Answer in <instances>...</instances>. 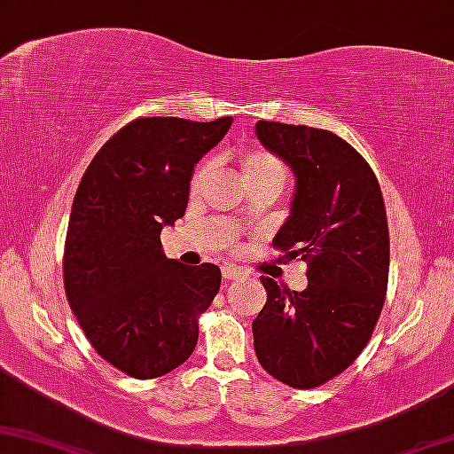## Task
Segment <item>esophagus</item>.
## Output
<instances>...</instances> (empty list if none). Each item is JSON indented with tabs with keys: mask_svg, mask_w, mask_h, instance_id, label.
<instances>
[{
	"mask_svg": "<svg viewBox=\"0 0 454 454\" xmlns=\"http://www.w3.org/2000/svg\"><path fill=\"white\" fill-rule=\"evenodd\" d=\"M243 270H240L237 263H226V266H222V277L226 280H237L243 277Z\"/></svg>",
	"mask_w": 454,
	"mask_h": 454,
	"instance_id": "34e87169",
	"label": "esophagus"
}]
</instances>
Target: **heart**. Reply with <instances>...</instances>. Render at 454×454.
<instances>
[{"mask_svg":"<svg viewBox=\"0 0 454 454\" xmlns=\"http://www.w3.org/2000/svg\"><path fill=\"white\" fill-rule=\"evenodd\" d=\"M211 171H214V160H205L194 171L191 180V191L197 192L209 180ZM240 171H243V180L247 186L262 184V182H272L283 188L285 184V168L283 163L274 157V154L263 151H249L240 157Z\"/></svg>","mask_w":454,"mask_h":454,"instance_id":"1","label":"heart"}]
</instances>
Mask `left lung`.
<instances>
[{
    "label": "left lung",
    "instance_id": "obj_1",
    "mask_svg": "<svg viewBox=\"0 0 454 454\" xmlns=\"http://www.w3.org/2000/svg\"><path fill=\"white\" fill-rule=\"evenodd\" d=\"M255 136L289 165L295 191L272 243L308 262V286L260 277L268 300L254 320L260 364L297 389L348 369L369 343L387 289L389 234L369 163L333 131L257 121Z\"/></svg>",
    "mask_w": 454,
    "mask_h": 454
}]
</instances>
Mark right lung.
Returning <instances> with one entry per match:
<instances>
[{
  "label": "right lung",
  "instance_id": "right-lung-1",
  "mask_svg": "<svg viewBox=\"0 0 454 454\" xmlns=\"http://www.w3.org/2000/svg\"><path fill=\"white\" fill-rule=\"evenodd\" d=\"M231 125L136 119L96 153L74 194L62 263L68 303L96 352L136 380L191 358L197 318L220 291V268L168 260L160 231L184 215L194 165Z\"/></svg>",
  "mask_w": 454,
  "mask_h": 454
}]
</instances>
